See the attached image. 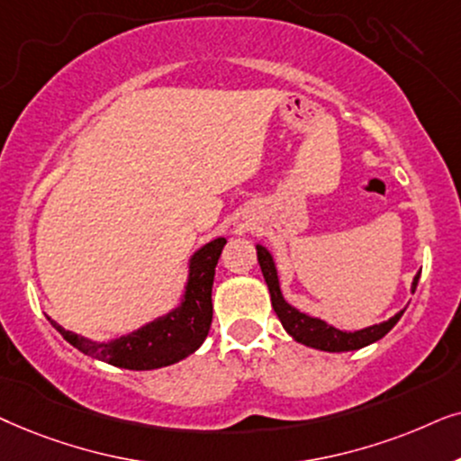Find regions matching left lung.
Instances as JSON below:
<instances>
[{
    "label": "left lung",
    "mask_w": 461,
    "mask_h": 461,
    "mask_svg": "<svg viewBox=\"0 0 461 461\" xmlns=\"http://www.w3.org/2000/svg\"><path fill=\"white\" fill-rule=\"evenodd\" d=\"M257 259H259L263 278L267 282L269 294H272V308L276 312V316L280 318L282 327L286 329V333L297 339L303 346L316 348V349H324V352H349V349H358L369 346V343L382 339V337L388 333V330L394 327V324L401 321V316L404 314V310L398 312L396 316H392L390 321H385L382 324H375V327L363 329V330H354V333H346V330H339L330 324L318 321V318H310L308 314H302L299 310L291 308L285 302L280 293V285H278V274H276V266L272 255L267 253L263 247H257ZM420 274L417 272L413 286L411 291L415 293L417 288V280H420Z\"/></svg>",
    "instance_id": "8db88e82"
}]
</instances>
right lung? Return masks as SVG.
I'll use <instances>...</instances> for the list:
<instances>
[{
    "label": "right lung",
    "mask_w": 461,
    "mask_h": 461,
    "mask_svg": "<svg viewBox=\"0 0 461 461\" xmlns=\"http://www.w3.org/2000/svg\"><path fill=\"white\" fill-rule=\"evenodd\" d=\"M225 242V238H217L192 257L185 299L179 310L170 312L168 316L159 318L131 335L120 337L112 343H96L65 330L50 318L48 321L79 352L103 360V363L122 366V369L149 371L179 363L202 346L211 330L214 267H217Z\"/></svg>",
    "instance_id": "obj_1"
}]
</instances>
